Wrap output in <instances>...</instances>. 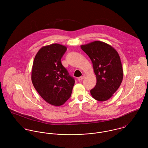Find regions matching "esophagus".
<instances>
[{
    "mask_svg": "<svg viewBox=\"0 0 148 148\" xmlns=\"http://www.w3.org/2000/svg\"><path fill=\"white\" fill-rule=\"evenodd\" d=\"M85 75H83V76H81V77H79V78H78V80H79V81H81V80H82L85 77Z\"/></svg>",
    "mask_w": 148,
    "mask_h": 148,
    "instance_id": "1",
    "label": "esophagus"
}]
</instances>
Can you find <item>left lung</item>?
<instances>
[{
	"mask_svg": "<svg viewBox=\"0 0 148 148\" xmlns=\"http://www.w3.org/2000/svg\"><path fill=\"white\" fill-rule=\"evenodd\" d=\"M82 50L90 59L96 76V86L90 90L96 100L109 99L118 89L123 79V71L120 56L111 45L95 41L81 45Z\"/></svg>",
	"mask_w": 148,
	"mask_h": 148,
	"instance_id": "8db88e82",
	"label": "left lung"
}]
</instances>
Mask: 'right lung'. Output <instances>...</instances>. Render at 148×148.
Masks as SVG:
<instances>
[{
	"label": "right lung",
	"instance_id": "obj_1",
	"mask_svg": "<svg viewBox=\"0 0 148 148\" xmlns=\"http://www.w3.org/2000/svg\"><path fill=\"white\" fill-rule=\"evenodd\" d=\"M66 47L59 44L42 47L36 53L31 72L34 86L49 104L60 106L71 97L75 80L61 62Z\"/></svg>",
	"mask_w": 148,
	"mask_h": 148
}]
</instances>
